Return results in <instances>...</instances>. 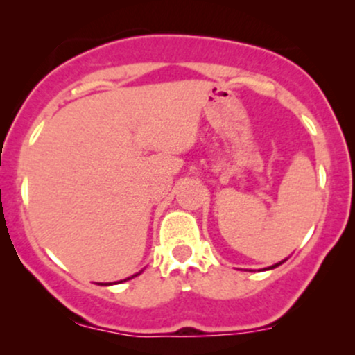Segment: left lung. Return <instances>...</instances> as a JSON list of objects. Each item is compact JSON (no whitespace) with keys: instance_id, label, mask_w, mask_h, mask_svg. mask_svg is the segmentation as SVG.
<instances>
[{"instance_id":"8db88e82","label":"left lung","mask_w":355,"mask_h":355,"mask_svg":"<svg viewBox=\"0 0 355 355\" xmlns=\"http://www.w3.org/2000/svg\"><path fill=\"white\" fill-rule=\"evenodd\" d=\"M282 263H283V261H282ZM282 263H276L275 266H271V268H270V270H272V268H276V266H279V264H282Z\"/></svg>"}]
</instances>
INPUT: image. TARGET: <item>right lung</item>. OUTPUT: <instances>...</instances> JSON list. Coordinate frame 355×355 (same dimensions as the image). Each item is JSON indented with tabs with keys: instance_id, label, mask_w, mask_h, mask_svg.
Listing matches in <instances>:
<instances>
[{
	"instance_id": "1",
	"label": "right lung",
	"mask_w": 355,
	"mask_h": 355,
	"mask_svg": "<svg viewBox=\"0 0 355 355\" xmlns=\"http://www.w3.org/2000/svg\"><path fill=\"white\" fill-rule=\"evenodd\" d=\"M135 276H138V275H135ZM128 279H130V278H128ZM124 282H126V279H124ZM109 285H111V283H109Z\"/></svg>"
}]
</instances>
